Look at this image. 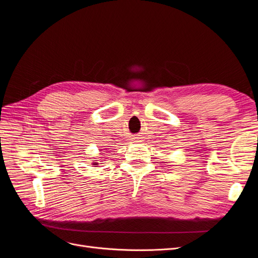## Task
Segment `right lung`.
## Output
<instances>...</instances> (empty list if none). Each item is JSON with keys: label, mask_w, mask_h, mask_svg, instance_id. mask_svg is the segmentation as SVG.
I'll return each mask as SVG.
<instances>
[{"label": "right lung", "mask_w": 258, "mask_h": 258, "mask_svg": "<svg viewBox=\"0 0 258 258\" xmlns=\"http://www.w3.org/2000/svg\"><path fill=\"white\" fill-rule=\"evenodd\" d=\"M100 151H102V150H100ZM96 161V160H95ZM92 165L93 166H95V167H98V165H99V163L98 162H92Z\"/></svg>", "instance_id": "1"}]
</instances>
